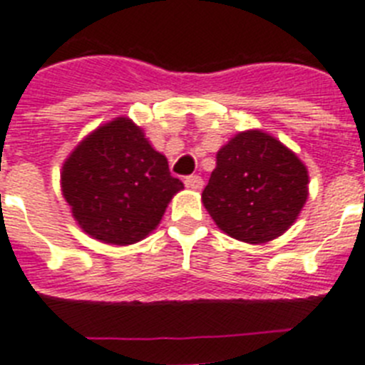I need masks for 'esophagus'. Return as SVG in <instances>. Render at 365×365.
<instances>
[{
    "mask_svg": "<svg viewBox=\"0 0 365 365\" xmlns=\"http://www.w3.org/2000/svg\"><path fill=\"white\" fill-rule=\"evenodd\" d=\"M185 185H187L189 189H192V191H200L202 185H204V182H202L200 176H197V174H192V176L185 178Z\"/></svg>",
    "mask_w": 365,
    "mask_h": 365,
    "instance_id": "1",
    "label": "esophagus"
}]
</instances>
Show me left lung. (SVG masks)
Returning a JSON list of instances; mask_svg holds the SVG:
<instances>
[{"label": "left lung", "mask_w": 365, "mask_h": 365, "mask_svg": "<svg viewBox=\"0 0 365 365\" xmlns=\"http://www.w3.org/2000/svg\"><path fill=\"white\" fill-rule=\"evenodd\" d=\"M308 168L295 152L262 130L240 131L217 152L202 192L225 234L262 245L289 230L308 198Z\"/></svg>", "instance_id": "8db88e82"}]
</instances>
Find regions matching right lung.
Listing matches in <instances>:
<instances>
[{"label":"right lung","mask_w":365,"mask_h":365,"mask_svg":"<svg viewBox=\"0 0 365 365\" xmlns=\"http://www.w3.org/2000/svg\"><path fill=\"white\" fill-rule=\"evenodd\" d=\"M183 183L128 116L91 131L66 158L61 191L72 217L93 240L133 245L152 234Z\"/></svg>","instance_id":"1"}]
</instances>
